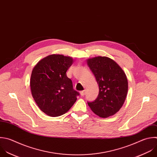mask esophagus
<instances>
[{
  "mask_svg": "<svg viewBox=\"0 0 157 157\" xmlns=\"http://www.w3.org/2000/svg\"><path fill=\"white\" fill-rule=\"evenodd\" d=\"M80 94H81L82 96H84V95L86 94V90L81 91V92H80Z\"/></svg>",
  "mask_w": 157,
  "mask_h": 157,
  "instance_id": "obj_1",
  "label": "esophagus"
}]
</instances>
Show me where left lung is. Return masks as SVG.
Here are the masks:
<instances>
[{
	"label": "left lung",
	"mask_w": 157,
	"mask_h": 157,
	"mask_svg": "<svg viewBox=\"0 0 157 157\" xmlns=\"http://www.w3.org/2000/svg\"><path fill=\"white\" fill-rule=\"evenodd\" d=\"M99 87L97 98L88 102L91 110L101 118H107L117 113L126 100L128 82L123 69L112 59L96 57L87 60Z\"/></svg>",
	"instance_id": "left-lung-1"
}]
</instances>
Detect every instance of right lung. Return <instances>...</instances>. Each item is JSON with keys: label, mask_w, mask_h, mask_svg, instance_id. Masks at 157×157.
Returning a JSON list of instances; mask_svg holds the SVG:
<instances>
[{"label": "right lung", "mask_w": 157, "mask_h": 157, "mask_svg": "<svg viewBox=\"0 0 157 157\" xmlns=\"http://www.w3.org/2000/svg\"><path fill=\"white\" fill-rule=\"evenodd\" d=\"M73 59L52 54L40 60L34 67L30 79L33 97L42 112L52 117L67 113L79 94L73 89L66 72Z\"/></svg>", "instance_id": "obj_1"}]
</instances>
